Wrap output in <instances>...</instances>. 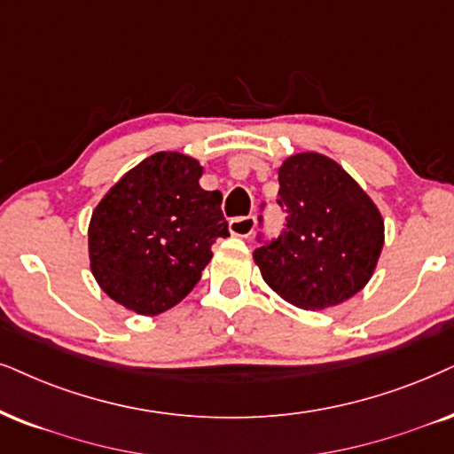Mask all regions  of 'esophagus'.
Here are the masks:
<instances>
[{
    "label": "esophagus",
    "instance_id": "obj_1",
    "mask_svg": "<svg viewBox=\"0 0 454 454\" xmlns=\"http://www.w3.org/2000/svg\"><path fill=\"white\" fill-rule=\"evenodd\" d=\"M228 231H231L232 237H240V239L251 237L255 231V217L254 215L234 217V220H231V223H228Z\"/></svg>",
    "mask_w": 454,
    "mask_h": 454
}]
</instances>
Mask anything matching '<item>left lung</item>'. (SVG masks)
<instances>
[{
    "instance_id": "1",
    "label": "left lung",
    "mask_w": 454,
    "mask_h": 454,
    "mask_svg": "<svg viewBox=\"0 0 454 454\" xmlns=\"http://www.w3.org/2000/svg\"><path fill=\"white\" fill-rule=\"evenodd\" d=\"M285 232L254 251L262 278L301 309L340 306L363 291L380 262L381 211L337 160L295 153L278 168Z\"/></svg>"
}]
</instances>
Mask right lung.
I'll list each match as a JSON object with an SVG mask.
<instances>
[{"mask_svg": "<svg viewBox=\"0 0 454 454\" xmlns=\"http://www.w3.org/2000/svg\"><path fill=\"white\" fill-rule=\"evenodd\" d=\"M203 165L182 153H154L129 169L91 214L90 270L119 306L157 317L194 289L211 245L228 237L222 192L199 184Z\"/></svg>", "mask_w": 454, "mask_h": 454, "instance_id": "right-lung-1", "label": "right lung"}]
</instances>
